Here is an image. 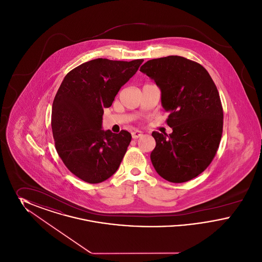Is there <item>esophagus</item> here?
<instances>
[{"instance_id": "obj_1", "label": "esophagus", "mask_w": 262, "mask_h": 262, "mask_svg": "<svg viewBox=\"0 0 262 262\" xmlns=\"http://www.w3.org/2000/svg\"><path fill=\"white\" fill-rule=\"evenodd\" d=\"M142 136H143V134L140 130H134V132H132V137H133V138H138V137H141Z\"/></svg>"}]
</instances>
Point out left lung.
Masks as SVG:
<instances>
[{
    "label": "left lung",
    "instance_id": "1",
    "mask_svg": "<svg viewBox=\"0 0 262 262\" xmlns=\"http://www.w3.org/2000/svg\"><path fill=\"white\" fill-rule=\"evenodd\" d=\"M140 72L161 90V104L170 113L169 136L153 132L156 146L150 159L156 172L171 183H185L211 163L222 137L223 108L217 88L199 62L168 56L145 62Z\"/></svg>",
    "mask_w": 262,
    "mask_h": 262
}]
</instances>
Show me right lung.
I'll use <instances>...</instances> for the list:
<instances>
[{"instance_id":"obj_1","label":"right lung","mask_w":262,"mask_h":262,"mask_svg":"<svg viewBox=\"0 0 262 262\" xmlns=\"http://www.w3.org/2000/svg\"><path fill=\"white\" fill-rule=\"evenodd\" d=\"M143 60L95 59L64 76L53 101L52 132L66 167L89 184L106 181L122 162L132 135L102 129L104 108L112 105L120 88Z\"/></svg>"}]
</instances>
